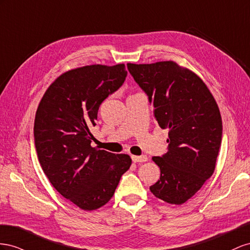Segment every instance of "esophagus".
Segmentation results:
<instances>
[{
	"mask_svg": "<svg viewBox=\"0 0 250 250\" xmlns=\"http://www.w3.org/2000/svg\"><path fill=\"white\" fill-rule=\"evenodd\" d=\"M132 160L134 162H146L147 161V157L146 156H132Z\"/></svg>",
	"mask_w": 250,
	"mask_h": 250,
	"instance_id": "1",
	"label": "esophagus"
}]
</instances>
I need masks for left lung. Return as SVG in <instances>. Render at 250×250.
Segmentation results:
<instances>
[{"label": "left lung", "instance_id": "left-lung-1", "mask_svg": "<svg viewBox=\"0 0 250 250\" xmlns=\"http://www.w3.org/2000/svg\"><path fill=\"white\" fill-rule=\"evenodd\" d=\"M126 67L153 104L159 126L168 127L167 152L153 157L160 179L149 189L161 200L180 205L215 170L223 129L218 104L200 78L174 62Z\"/></svg>", "mask_w": 250, "mask_h": 250}]
</instances>
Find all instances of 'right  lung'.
Listing matches in <instances>:
<instances>
[{"instance_id": "1", "label": "right lung", "mask_w": 250, "mask_h": 250, "mask_svg": "<svg viewBox=\"0 0 250 250\" xmlns=\"http://www.w3.org/2000/svg\"><path fill=\"white\" fill-rule=\"evenodd\" d=\"M126 75L124 63L68 71L48 88L35 114L34 146L42 170L62 197L84 210L108 202L132 165L129 155L92 147L90 132L99 105Z\"/></svg>"}]
</instances>
